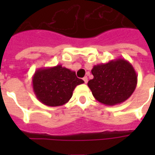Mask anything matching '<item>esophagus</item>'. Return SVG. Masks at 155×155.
Returning a JSON list of instances; mask_svg holds the SVG:
<instances>
[{
    "instance_id": "obj_1",
    "label": "esophagus",
    "mask_w": 155,
    "mask_h": 155,
    "mask_svg": "<svg viewBox=\"0 0 155 155\" xmlns=\"http://www.w3.org/2000/svg\"><path fill=\"white\" fill-rule=\"evenodd\" d=\"M83 80H84V81L85 84H87V76H85V77L83 78Z\"/></svg>"
}]
</instances>
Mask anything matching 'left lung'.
Listing matches in <instances>:
<instances>
[{"label":"left lung","instance_id":"8db88e82","mask_svg":"<svg viewBox=\"0 0 155 155\" xmlns=\"http://www.w3.org/2000/svg\"><path fill=\"white\" fill-rule=\"evenodd\" d=\"M93 79L87 86L95 99L105 105H115L129 99L134 92L137 75L129 61L118 58L106 63L95 65Z\"/></svg>","mask_w":155,"mask_h":155}]
</instances>
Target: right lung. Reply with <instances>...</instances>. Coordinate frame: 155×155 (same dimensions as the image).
I'll list each match as a JSON object with an SVG mask.
<instances>
[{"instance_id": "add662e5", "label": "right lung", "mask_w": 155, "mask_h": 155, "mask_svg": "<svg viewBox=\"0 0 155 155\" xmlns=\"http://www.w3.org/2000/svg\"><path fill=\"white\" fill-rule=\"evenodd\" d=\"M84 83L74 71L62 65L38 68L32 77L33 90L37 99L45 105L52 107L68 103L75 87Z\"/></svg>"}]
</instances>
